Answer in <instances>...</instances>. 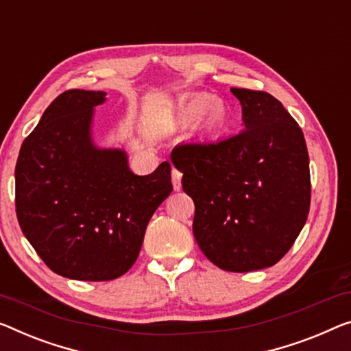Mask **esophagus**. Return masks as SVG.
I'll list each match as a JSON object with an SVG mask.
<instances>
[{"instance_id":"obj_1","label":"esophagus","mask_w":351,"mask_h":351,"mask_svg":"<svg viewBox=\"0 0 351 351\" xmlns=\"http://www.w3.org/2000/svg\"><path fill=\"white\" fill-rule=\"evenodd\" d=\"M181 178H182L181 171L176 170L173 167V169H171V184H173L175 191H181Z\"/></svg>"}]
</instances>
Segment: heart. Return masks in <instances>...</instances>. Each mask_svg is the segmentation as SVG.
Here are the masks:
<instances>
[{"label":"heart","instance_id":"b5f03b06","mask_svg":"<svg viewBox=\"0 0 351 351\" xmlns=\"http://www.w3.org/2000/svg\"><path fill=\"white\" fill-rule=\"evenodd\" d=\"M178 121L181 124L197 121V128L203 135L216 137L227 128L228 110L221 99H214L211 94H195L182 104Z\"/></svg>","mask_w":351,"mask_h":351}]
</instances>
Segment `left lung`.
Here are the masks:
<instances>
[{
  "mask_svg": "<svg viewBox=\"0 0 351 351\" xmlns=\"http://www.w3.org/2000/svg\"><path fill=\"white\" fill-rule=\"evenodd\" d=\"M243 132L176 146L171 162L195 205L193 237L223 271L276 265L304 227L311 206L309 154L291 114L265 91L232 88Z\"/></svg>",
  "mask_w": 351,
  "mask_h": 351,
  "instance_id": "1",
  "label": "left lung"
}]
</instances>
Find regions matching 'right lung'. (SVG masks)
Here are the masks:
<instances>
[{
	"label": "right lung",
	"mask_w": 351,
	"mask_h": 351,
	"mask_svg": "<svg viewBox=\"0 0 351 351\" xmlns=\"http://www.w3.org/2000/svg\"><path fill=\"white\" fill-rule=\"evenodd\" d=\"M104 91L60 94L20 148L15 211L42 261L67 279L104 282L132 268L151 216L173 191L170 164L134 175L119 149L91 142Z\"/></svg>",
	"instance_id": "obj_1"
}]
</instances>
